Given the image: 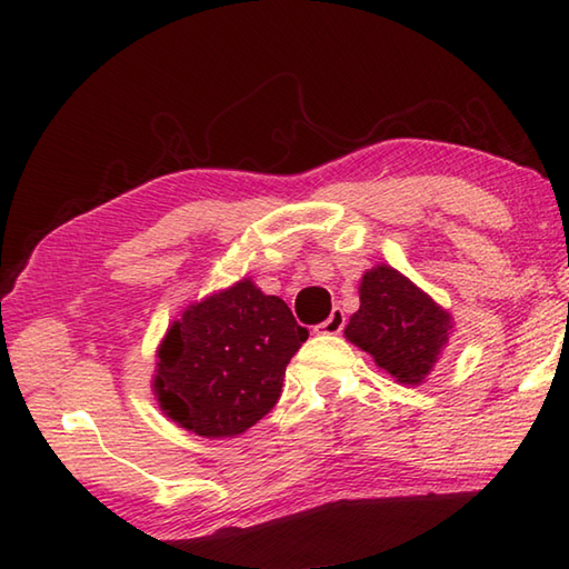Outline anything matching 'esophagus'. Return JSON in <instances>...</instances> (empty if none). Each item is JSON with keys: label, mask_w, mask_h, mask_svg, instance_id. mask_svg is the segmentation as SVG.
Returning <instances> with one entry per match:
<instances>
[{"label": "esophagus", "mask_w": 569, "mask_h": 569, "mask_svg": "<svg viewBox=\"0 0 569 569\" xmlns=\"http://www.w3.org/2000/svg\"><path fill=\"white\" fill-rule=\"evenodd\" d=\"M343 326H346V313H343V308L336 306L333 311H330V316L323 320V323L316 326V330H318V333L336 336V333H340V330H343Z\"/></svg>", "instance_id": "obj_1"}]
</instances>
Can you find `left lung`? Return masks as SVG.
<instances>
[{
    "label": "left lung",
    "instance_id": "obj_1",
    "mask_svg": "<svg viewBox=\"0 0 569 569\" xmlns=\"http://www.w3.org/2000/svg\"><path fill=\"white\" fill-rule=\"evenodd\" d=\"M450 316L390 266H376L360 281V308L346 338L400 383L418 386L448 343Z\"/></svg>",
    "mask_w": 569,
    "mask_h": 569
}]
</instances>
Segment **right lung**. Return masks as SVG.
Here are the masks:
<instances>
[{
	"instance_id": "1",
	"label": "right lung",
	"mask_w": 569,
	"mask_h": 569,
	"mask_svg": "<svg viewBox=\"0 0 569 569\" xmlns=\"http://www.w3.org/2000/svg\"><path fill=\"white\" fill-rule=\"evenodd\" d=\"M306 338L286 301L243 278L186 308L169 328L153 380L159 406L196 436H241L273 410Z\"/></svg>"
}]
</instances>
